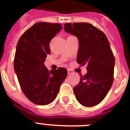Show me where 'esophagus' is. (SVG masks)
Here are the masks:
<instances>
[{"label": "esophagus", "instance_id": "esophagus-1", "mask_svg": "<svg viewBox=\"0 0 130 130\" xmlns=\"http://www.w3.org/2000/svg\"><path fill=\"white\" fill-rule=\"evenodd\" d=\"M67 73H68V75H71V74H73V71L71 70V69H68Z\"/></svg>", "mask_w": 130, "mask_h": 130}]
</instances>
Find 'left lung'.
Masks as SVG:
<instances>
[{"label": "left lung", "mask_w": 130, "mask_h": 130, "mask_svg": "<svg viewBox=\"0 0 130 130\" xmlns=\"http://www.w3.org/2000/svg\"><path fill=\"white\" fill-rule=\"evenodd\" d=\"M65 31L77 38V62L87 65V73L73 88L75 98L84 107H94L113 84L115 58L109 42L103 31L88 23H65Z\"/></svg>", "instance_id": "obj_1"}]
</instances>
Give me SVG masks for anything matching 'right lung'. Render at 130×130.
<instances>
[{
    "label": "right lung",
    "mask_w": 130,
    "mask_h": 130,
    "mask_svg": "<svg viewBox=\"0 0 130 130\" xmlns=\"http://www.w3.org/2000/svg\"><path fill=\"white\" fill-rule=\"evenodd\" d=\"M62 28L60 23L39 22L25 31L17 42L14 70L25 96L36 105L52 103L67 77L65 68L48 71L44 63L51 53L50 42Z\"/></svg>",
    "instance_id": "1"
}]
</instances>
